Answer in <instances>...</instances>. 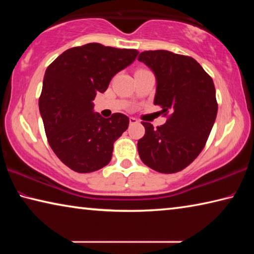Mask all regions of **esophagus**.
<instances>
[{"label": "esophagus", "instance_id": "obj_1", "mask_svg": "<svg viewBox=\"0 0 254 254\" xmlns=\"http://www.w3.org/2000/svg\"><path fill=\"white\" fill-rule=\"evenodd\" d=\"M136 123H139V120L135 119V118H133V117H131V118H130V124H136Z\"/></svg>", "mask_w": 254, "mask_h": 254}]
</instances>
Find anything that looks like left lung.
Instances as JSON below:
<instances>
[{
    "label": "left lung",
    "instance_id": "1",
    "mask_svg": "<svg viewBox=\"0 0 254 254\" xmlns=\"http://www.w3.org/2000/svg\"><path fill=\"white\" fill-rule=\"evenodd\" d=\"M137 60L156 75L154 105L170 114L156 128L142 122L139 156L158 173H178L198 157L212 131L218 107L213 79L194 58L171 51H143Z\"/></svg>",
    "mask_w": 254,
    "mask_h": 254
}]
</instances>
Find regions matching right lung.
<instances>
[{"label":"right lung","mask_w":254,"mask_h":254,"mask_svg":"<svg viewBox=\"0 0 254 254\" xmlns=\"http://www.w3.org/2000/svg\"><path fill=\"white\" fill-rule=\"evenodd\" d=\"M137 54L93 42L64 51L47 68L39 98L46 135L56 156L76 173H93L111 161L130 121L122 113L102 118L93 112V101Z\"/></svg>","instance_id":"right-lung-1"}]
</instances>
